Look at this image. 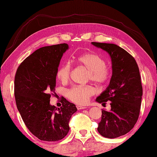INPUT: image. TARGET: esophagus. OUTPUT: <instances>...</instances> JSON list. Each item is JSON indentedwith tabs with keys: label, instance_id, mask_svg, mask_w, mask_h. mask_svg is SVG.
Masks as SVG:
<instances>
[{
	"label": "esophagus",
	"instance_id": "1",
	"mask_svg": "<svg viewBox=\"0 0 157 157\" xmlns=\"http://www.w3.org/2000/svg\"><path fill=\"white\" fill-rule=\"evenodd\" d=\"M86 108V107H85V106H79V105H78V106H77V109H78V110H81V109H85Z\"/></svg>",
	"mask_w": 157,
	"mask_h": 157
}]
</instances>
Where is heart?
<instances>
[{"label": "heart", "mask_w": 157, "mask_h": 157, "mask_svg": "<svg viewBox=\"0 0 157 157\" xmlns=\"http://www.w3.org/2000/svg\"><path fill=\"white\" fill-rule=\"evenodd\" d=\"M76 63L85 67L89 71L88 79L96 84H103L108 80L111 71L106 66V63L99 56L92 53H85L73 58ZM71 73V65L65 63L60 66L56 72L57 78L63 83L69 80ZM95 90L92 86H74L67 92L70 100L78 104H85L90 98L94 94Z\"/></svg>", "instance_id": "1"}]
</instances>
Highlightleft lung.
Here are the masks:
<instances>
[{"instance_id": "obj_1", "label": "left lung", "mask_w": 157, "mask_h": 157, "mask_svg": "<svg viewBox=\"0 0 157 157\" xmlns=\"http://www.w3.org/2000/svg\"><path fill=\"white\" fill-rule=\"evenodd\" d=\"M92 44L108 53L112 64L109 85L96 99L102 105L109 102L111 110H101V120L97 130L103 137L116 138L130 132L138 119L142 96L139 67L135 58L116 44L97 42Z\"/></svg>"}]
</instances>
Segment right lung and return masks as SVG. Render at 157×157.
I'll return each mask as SVG.
<instances>
[{"label": "right lung", "instance_id": "right-lung-1", "mask_svg": "<svg viewBox=\"0 0 157 157\" xmlns=\"http://www.w3.org/2000/svg\"><path fill=\"white\" fill-rule=\"evenodd\" d=\"M67 44L44 46L24 60L16 72L15 97L19 112L28 129L39 140L56 142L69 132V121L78 111L75 105L62 98L63 106L50 104L55 92L56 72Z\"/></svg>", "mask_w": 157, "mask_h": 157}]
</instances>
